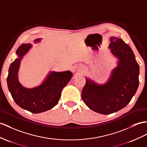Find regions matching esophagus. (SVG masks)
Segmentation results:
<instances>
[{
	"label": "esophagus",
	"mask_w": 147,
	"mask_h": 147,
	"mask_svg": "<svg viewBox=\"0 0 147 147\" xmlns=\"http://www.w3.org/2000/svg\"><path fill=\"white\" fill-rule=\"evenodd\" d=\"M84 70V67L83 66H82V65H80V64H78V65H77L76 67V70L77 71H79V72H81V71H83Z\"/></svg>",
	"instance_id": "34e87169"
}]
</instances>
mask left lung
Listing matches in <instances>:
<instances>
[{
  "instance_id": "8db88e82",
  "label": "left lung",
  "mask_w": 147,
  "mask_h": 147,
  "mask_svg": "<svg viewBox=\"0 0 147 147\" xmlns=\"http://www.w3.org/2000/svg\"><path fill=\"white\" fill-rule=\"evenodd\" d=\"M111 53L117 59V66L109 80L99 84L85 77L82 98L89 109L103 115L116 112L126 107L135 94L139 85L140 67L129 45L121 38L110 37Z\"/></svg>"
}]
</instances>
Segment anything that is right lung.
<instances>
[{
  "mask_svg": "<svg viewBox=\"0 0 147 147\" xmlns=\"http://www.w3.org/2000/svg\"><path fill=\"white\" fill-rule=\"evenodd\" d=\"M41 38L34 40L35 44ZM32 47L31 44L21 45L16 51L17 58L11 63L7 82L14 101L21 108L34 113H39L52 109L58 103L62 89L73 76L71 71H52L42 83L33 88H26L19 81L18 73L21 60Z\"/></svg>",
  "mask_w": 147,
  "mask_h": 147,
  "instance_id": "obj_1",
  "label": "right lung"
}]
</instances>
